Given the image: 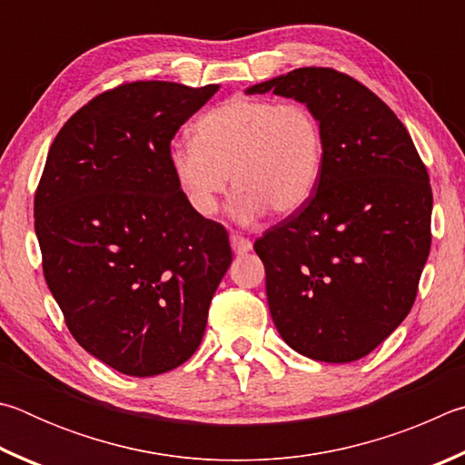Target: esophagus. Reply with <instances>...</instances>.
<instances>
[{"mask_svg":"<svg viewBox=\"0 0 465 465\" xmlns=\"http://www.w3.org/2000/svg\"><path fill=\"white\" fill-rule=\"evenodd\" d=\"M231 247L237 255H245V253H249L251 249H253V242L242 237V234H239V232H232L231 234Z\"/></svg>","mask_w":465,"mask_h":465,"instance_id":"obj_1","label":"esophagus"}]
</instances>
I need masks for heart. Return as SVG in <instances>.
<instances>
[{
    "label": "heart",
    "instance_id": "b5f03b06",
    "mask_svg": "<svg viewBox=\"0 0 465 465\" xmlns=\"http://www.w3.org/2000/svg\"><path fill=\"white\" fill-rule=\"evenodd\" d=\"M195 141H175L167 159L179 190L202 218L218 212L228 187H237L231 212L253 223L270 208L292 214L319 183L324 138L304 104L232 97L195 122Z\"/></svg>",
    "mask_w": 465,
    "mask_h": 465
}]
</instances>
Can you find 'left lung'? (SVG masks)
<instances>
[{"label":"left lung","mask_w":465,"mask_h":465,"mask_svg":"<svg viewBox=\"0 0 465 465\" xmlns=\"http://www.w3.org/2000/svg\"><path fill=\"white\" fill-rule=\"evenodd\" d=\"M294 97L324 138L316 192L255 241L282 339L316 361L371 353L411 312L430 251L429 173L409 130L360 81L302 67L247 89Z\"/></svg>","instance_id":"left-lung-1"}]
</instances>
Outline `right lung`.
<instances>
[{"instance_id": "1", "label": "right lung", "mask_w": 465, "mask_h": 465, "mask_svg": "<svg viewBox=\"0 0 465 465\" xmlns=\"http://www.w3.org/2000/svg\"><path fill=\"white\" fill-rule=\"evenodd\" d=\"M218 85L133 81L64 122L35 195L43 272L77 343L149 378L190 360L232 262L223 224L190 208L167 151Z\"/></svg>"}]
</instances>
